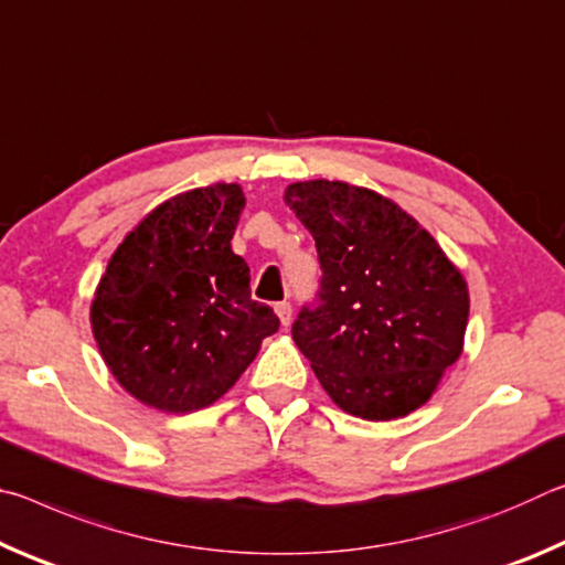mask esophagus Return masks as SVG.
Segmentation results:
<instances>
[{
	"label": "esophagus",
	"mask_w": 565,
	"mask_h": 565,
	"mask_svg": "<svg viewBox=\"0 0 565 565\" xmlns=\"http://www.w3.org/2000/svg\"><path fill=\"white\" fill-rule=\"evenodd\" d=\"M276 313H279V319L284 327H289L291 323V303L289 301H279L276 303Z\"/></svg>",
	"instance_id": "esophagus-1"
}]
</instances>
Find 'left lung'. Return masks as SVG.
I'll list each match as a JSON object with an SVG mask.
<instances>
[{"label":"left lung","mask_w":565,"mask_h":565,"mask_svg":"<svg viewBox=\"0 0 565 565\" xmlns=\"http://www.w3.org/2000/svg\"><path fill=\"white\" fill-rule=\"evenodd\" d=\"M286 206L317 242L321 279L291 323L313 374L351 416L426 404L461 356L468 289L434 236L376 191L299 181Z\"/></svg>","instance_id":"obj_1"}]
</instances>
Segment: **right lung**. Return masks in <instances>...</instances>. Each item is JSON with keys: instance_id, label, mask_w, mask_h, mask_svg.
Wrapping results in <instances>:
<instances>
[{"instance_id": "add662e5", "label": "right lung", "mask_w": 565, "mask_h": 565, "mask_svg": "<svg viewBox=\"0 0 565 565\" xmlns=\"http://www.w3.org/2000/svg\"><path fill=\"white\" fill-rule=\"evenodd\" d=\"M242 209L236 184L169 199L124 238L102 276L94 339L119 384L147 406L186 414L214 404L262 339L279 331L232 252Z\"/></svg>"}]
</instances>
